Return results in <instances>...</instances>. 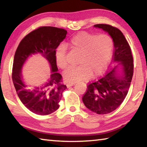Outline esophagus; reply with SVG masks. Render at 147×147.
<instances>
[{
	"mask_svg": "<svg viewBox=\"0 0 147 147\" xmlns=\"http://www.w3.org/2000/svg\"><path fill=\"white\" fill-rule=\"evenodd\" d=\"M74 85V83H68V84H67L66 86L67 88H69V87H71Z\"/></svg>",
	"mask_w": 147,
	"mask_h": 147,
	"instance_id": "1",
	"label": "esophagus"
}]
</instances>
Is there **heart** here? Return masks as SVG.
Instances as JSON below:
<instances>
[{"instance_id": "obj_1", "label": "heart", "mask_w": 147, "mask_h": 147, "mask_svg": "<svg viewBox=\"0 0 147 147\" xmlns=\"http://www.w3.org/2000/svg\"><path fill=\"white\" fill-rule=\"evenodd\" d=\"M69 46L72 51L80 56V65L67 69L63 77L69 83L86 80L92 76L99 75L108 66L111 58L113 42L106 34L96 35L86 32H79L71 39ZM56 62L59 68L67 66V49L64 45H59L55 53Z\"/></svg>"}]
</instances>
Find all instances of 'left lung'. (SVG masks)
I'll list each match as a JSON object with an SVG mask.
<instances>
[{
    "label": "left lung",
    "mask_w": 147,
    "mask_h": 147,
    "mask_svg": "<svg viewBox=\"0 0 147 147\" xmlns=\"http://www.w3.org/2000/svg\"><path fill=\"white\" fill-rule=\"evenodd\" d=\"M93 26L107 32L112 38L113 61L117 63L103 76L89 84L82 98L87 108L100 115L112 112L125 98L133 76V57L130 45L120 30L104 24Z\"/></svg>",
    "instance_id": "obj_1"
}]
</instances>
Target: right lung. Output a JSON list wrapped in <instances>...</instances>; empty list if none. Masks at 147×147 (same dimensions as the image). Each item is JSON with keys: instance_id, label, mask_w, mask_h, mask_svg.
<instances>
[{"instance_id": "1", "label": "right lung", "mask_w": 147, "mask_h": 147, "mask_svg": "<svg viewBox=\"0 0 147 147\" xmlns=\"http://www.w3.org/2000/svg\"><path fill=\"white\" fill-rule=\"evenodd\" d=\"M67 34L65 30L53 26L40 27L31 32L20 42L14 56L12 80L20 100L32 112L46 115L59 108V102L67 88L61 84V75L58 73L56 49ZM39 54L45 59L51 68L47 82L37 86L28 85L22 74L24 64L30 57Z\"/></svg>"}]
</instances>
